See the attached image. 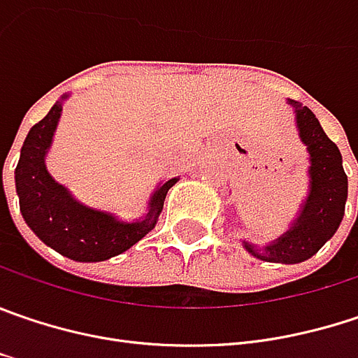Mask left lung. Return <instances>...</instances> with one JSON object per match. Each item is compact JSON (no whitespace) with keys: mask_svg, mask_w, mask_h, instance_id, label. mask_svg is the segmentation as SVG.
Returning <instances> with one entry per match:
<instances>
[{"mask_svg":"<svg viewBox=\"0 0 358 358\" xmlns=\"http://www.w3.org/2000/svg\"><path fill=\"white\" fill-rule=\"evenodd\" d=\"M296 109L300 137L310 154V194L294 227L278 241L265 247L245 243V249L257 259L273 263H300L320 251L338 229L345 217L348 180L343 170V156L336 143L326 136L316 115L296 101H289Z\"/></svg>","mask_w":358,"mask_h":358,"instance_id":"left-lung-1","label":"left lung"}]
</instances>
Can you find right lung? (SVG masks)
<instances>
[{
	"label": "right lung",
	"instance_id": "right-lung-1",
	"mask_svg": "<svg viewBox=\"0 0 358 358\" xmlns=\"http://www.w3.org/2000/svg\"><path fill=\"white\" fill-rule=\"evenodd\" d=\"M60 113L62 103L58 101L48 115L30 129L22 145L15 168L20 210L36 237L60 255L74 262H105L134 247L154 229L164 199L178 178L164 182L154 192L143 221L119 222L107 213L83 206L48 174L44 164Z\"/></svg>",
	"mask_w": 358,
	"mask_h": 358
}]
</instances>
